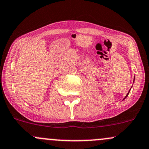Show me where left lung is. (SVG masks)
<instances>
[{
	"mask_svg": "<svg viewBox=\"0 0 149 149\" xmlns=\"http://www.w3.org/2000/svg\"><path fill=\"white\" fill-rule=\"evenodd\" d=\"M134 80H135V79H134ZM130 91H129V92H128V93H127V95H126V96H125V98H124V99H125V98H126V97H127V96H128V95H129V93H130Z\"/></svg>",
	"mask_w": 149,
	"mask_h": 149,
	"instance_id": "left-lung-1",
	"label": "left lung"
}]
</instances>
